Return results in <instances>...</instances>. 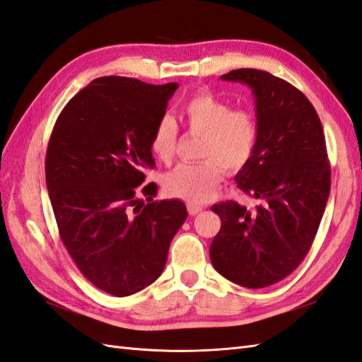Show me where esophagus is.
I'll return each mask as SVG.
<instances>
[{
	"mask_svg": "<svg viewBox=\"0 0 362 362\" xmlns=\"http://www.w3.org/2000/svg\"><path fill=\"white\" fill-rule=\"evenodd\" d=\"M202 211H203V208L200 205H196V203H188V212L191 216H196Z\"/></svg>",
	"mask_w": 362,
	"mask_h": 362,
	"instance_id": "obj_1",
	"label": "esophagus"
}]
</instances>
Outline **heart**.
<instances>
[{
	"label": "heart",
	"mask_w": 362,
	"mask_h": 362,
	"mask_svg": "<svg viewBox=\"0 0 362 362\" xmlns=\"http://www.w3.org/2000/svg\"><path fill=\"white\" fill-rule=\"evenodd\" d=\"M189 133L202 134L196 163H182L165 174L163 188L191 203L209 199L223 180V170L238 173L251 162L258 144V120L251 110L233 108L211 93H196L179 110ZM179 144V127L171 116L157 119L150 150L157 160L171 163Z\"/></svg>",
	"instance_id": "b5f03b06"
}]
</instances>
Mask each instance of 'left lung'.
I'll list each match as a JSON object with an SVG mask.
<instances>
[{
	"mask_svg": "<svg viewBox=\"0 0 362 362\" xmlns=\"http://www.w3.org/2000/svg\"><path fill=\"white\" fill-rule=\"evenodd\" d=\"M252 88L258 144L237 185L258 205L234 200L211 209L221 226L209 247L212 266L229 281L260 289L281 281L308 255L330 192L321 120L289 82L257 69L221 76Z\"/></svg>",
	"mask_w": 362,
	"mask_h": 362,
	"instance_id": "left-lung-1",
	"label": "left lung"
}]
</instances>
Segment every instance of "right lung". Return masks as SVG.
<instances>
[{
	"mask_svg": "<svg viewBox=\"0 0 362 362\" xmlns=\"http://www.w3.org/2000/svg\"><path fill=\"white\" fill-rule=\"evenodd\" d=\"M179 84L104 76L73 96L54 122L45 183L67 252L90 283L128 296L160 276L187 220L180 200H154L150 134ZM142 192L145 204L138 197Z\"/></svg>",
	"mask_w": 362,
	"mask_h": 362,
	"instance_id": "right-lung-1",
	"label": "right lung"
}]
</instances>
